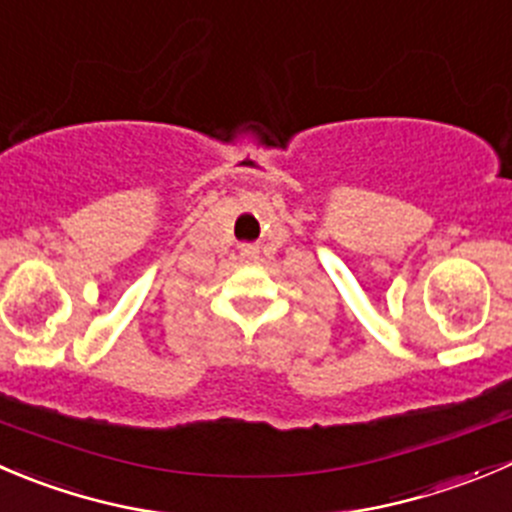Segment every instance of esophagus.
I'll list each match as a JSON object with an SVG mask.
<instances>
[{
  "mask_svg": "<svg viewBox=\"0 0 512 512\" xmlns=\"http://www.w3.org/2000/svg\"><path fill=\"white\" fill-rule=\"evenodd\" d=\"M240 257L245 262H255L260 257V247L257 245H240Z\"/></svg>",
  "mask_w": 512,
  "mask_h": 512,
  "instance_id": "obj_1",
  "label": "esophagus"
}]
</instances>
